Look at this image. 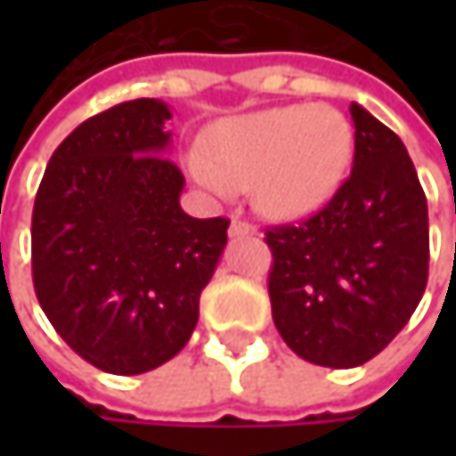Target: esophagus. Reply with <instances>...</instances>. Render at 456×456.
I'll list each match as a JSON object with an SVG mask.
<instances>
[{"instance_id":"1","label":"esophagus","mask_w":456,"mask_h":456,"mask_svg":"<svg viewBox=\"0 0 456 456\" xmlns=\"http://www.w3.org/2000/svg\"><path fill=\"white\" fill-rule=\"evenodd\" d=\"M245 234H256V227L242 222V219H232L229 224V237H245Z\"/></svg>"}]
</instances>
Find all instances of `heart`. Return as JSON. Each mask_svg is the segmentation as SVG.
I'll list each match as a JSON object with an SVG mask.
<instances>
[{
    "mask_svg": "<svg viewBox=\"0 0 456 456\" xmlns=\"http://www.w3.org/2000/svg\"><path fill=\"white\" fill-rule=\"evenodd\" d=\"M354 158V126L332 105H282L232 116L211 126L206 155L187 166L214 195L253 187L256 206L274 219H296L324 206Z\"/></svg>",
    "mask_w": 456,
    "mask_h": 456,
    "instance_id": "1",
    "label": "heart"
}]
</instances>
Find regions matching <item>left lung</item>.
Returning <instances> with one entry per match:
<instances>
[{"label":"left lung","instance_id":"8db88e82","mask_svg":"<svg viewBox=\"0 0 456 456\" xmlns=\"http://www.w3.org/2000/svg\"><path fill=\"white\" fill-rule=\"evenodd\" d=\"M354 168L301 224L266 229L269 298L282 340L306 362L348 370L378 356L428 285V200L404 142L351 105Z\"/></svg>","mask_w":456,"mask_h":456}]
</instances>
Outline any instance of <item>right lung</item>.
Returning a JSON list of instances; mask_svg holds the SVG:
<instances>
[{
  "label": "right lung",
  "instance_id": "right-lung-1",
  "mask_svg": "<svg viewBox=\"0 0 456 456\" xmlns=\"http://www.w3.org/2000/svg\"><path fill=\"white\" fill-rule=\"evenodd\" d=\"M168 118L150 97L86 118L52 152L34 203L37 298L57 335L113 375L150 372L187 346L227 245V219L179 206Z\"/></svg>",
  "mask_w": 456,
  "mask_h": 456
}]
</instances>
